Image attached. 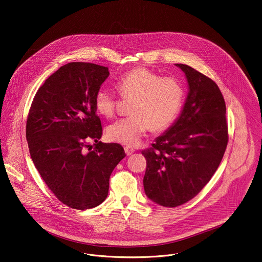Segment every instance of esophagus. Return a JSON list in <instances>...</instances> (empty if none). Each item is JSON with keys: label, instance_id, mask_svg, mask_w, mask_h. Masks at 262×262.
Here are the masks:
<instances>
[{"label": "esophagus", "instance_id": "34e87169", "mask_svg": "<svg viewBox=\"0 0 262 262\" xmlns=\"http://www.w3.org/2000/svg\"><path fill=\"white\" fill-rule=\"evenodd\" d=\"M125 151L126 155H132L135 152V149L130 146H125Z\"/></svg>", "mask_w": 262, "mask_h": 262}]
</instances>
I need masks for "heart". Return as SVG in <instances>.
I'll list each match as a JSON object with an SVG mask.
<instances>
[{
  "mask_svg": "<svg viewBox=\"0 0 262 262\" xmlns=\"http://www.w3.org/2000/svg\"><path fill=\"white\" fill-rule=\"evenodd\" d=\"M121 97L133 98L129 113L108 128L109 137L119 143L134 146L151 127L162 132L176 121L182 110L186 91L181 80L161 76L156 72L140 67L121 75L117 80ZM97 111L112 117L116 111L117 95L110 88H100L94 96Z\"/></svg>",
  "mask_w": 262,
  "mask_h": 262,
  "instance_id": "1",
  "label": "heart"
}]
</instances>
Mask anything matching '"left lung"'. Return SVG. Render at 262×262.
<instances>
[{
	"label": "left lung",
	"mask_w": 262,
	"mask_h": 262,
	"mask_svg": "<svg viewBox=\"0 0 262 262\" xmlns=\"http://www.w3.org/2000/svg\"><path fill=\"white\" fill-rule=\"evenodd\" d=\"M187 75L189 92L180 118L151 147L143 178L148 199L165 207L192 200L219 167L228 144L226 104L218 85L193 68L176 63Z\"/></svg>",
	"instance_id": "8db88e82"
}]
</instances>
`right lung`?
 Here are the masks:
<instances>
[{
	"mask_svg": "<svg viewBox=\"0 0 262 262\" xmlns=\"http://www.w3.org/2000/svg\"><path fill=\"white\" fill-rule=\"evenodd\" d=\"M108 70L91 62L62 66L39 88L27 116L35 168L55 196L74 209H90L106 200L110 176L125 156L122 145L99 141L94 96Z\"/></svg>",
	"mask_w": 262,
	"mask_h": 262,
	"instance_id": "obj_1",
	"label": "right lung"
}]
</instances>
